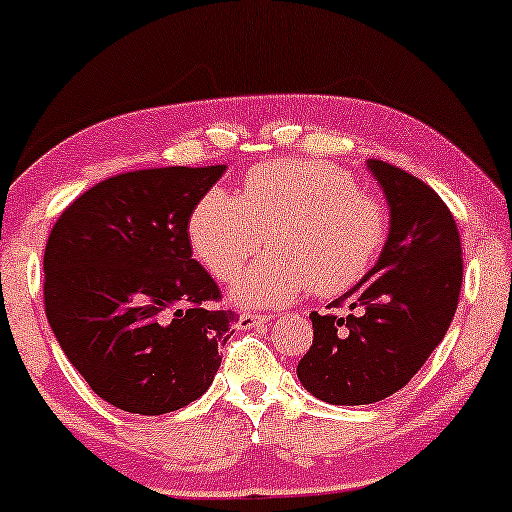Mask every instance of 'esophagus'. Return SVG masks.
<instances>
[{"label":"esophagus","instance_id":"obj_1","mask_svg":"<svg viewBox=\"0 0 512 512\" xmlns=\"http://www.w3.org/2000/svg\"><path fill=\"white\" fill-rule=\"evenodd\" d=\"M272 320L270 315H261V313H242L237 317L235 327L237 329H251V327H261V324H268Z\"/></svg>","mask_w":512,"mask_h":512}]
</instances>
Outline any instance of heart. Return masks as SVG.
<instances>
[{
  "label": "heart",
  "mask_w": 512,
  "mask_h": 512,
  "mask_svg": "<svg viewBox=\"0 0 512 512\" xmlns=\"http://www.w3.org/2000/svg\"><path fill=\"white\" fill-rule=\"evenodd\" d=\"M388 209L360 192L348 171L329 162L277 159L256 164L242 199L211 188L188 218L195 256L216 280L232 282L270 235V254L232 287L247 308L289 303L310 287L331 298L355 289L388 242Z\"/></svg>",
  "instance_id": "1"
}]
</instances>
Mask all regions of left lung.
<instances>
[{"mask_svg": "<svg viewBox=\"0 0 512 512\" xmlns=\"http://www.w3.org/2000/svg\"><path fill=\"white\" fill-rule=\"evenodd\" d=\"M367 167L388 199V242L369 275L334 301L357 315H310L313 345L296 369L305 390L345 407L407 386L447 334L463 280L459 228L442 197L381 159Z\"/></svg>", "mask_w": 512, "mask_h": 512, "instance_id": "obj_1", "label": "left lung"}]
</instances>
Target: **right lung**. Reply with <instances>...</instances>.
<instances>
[{"label":"right lung","instance_id":"1","mask_svg":"<svg viewBox=\"0 0 512 512\" xmlns=\"http://www.w3.org/2000/svg\"><path fill=\"white\" fill-rule=\"evenodd\" d=\"M228 169L162 167L112 176L79 195L44 249V308L91 390L159 416L207 393L235 313L192 258L188 218Z\"/></svg>","mask_w":512,"mask_h":512}]
</instances>
